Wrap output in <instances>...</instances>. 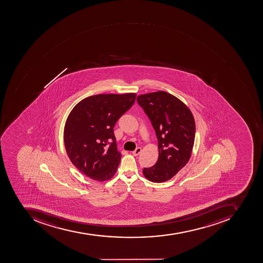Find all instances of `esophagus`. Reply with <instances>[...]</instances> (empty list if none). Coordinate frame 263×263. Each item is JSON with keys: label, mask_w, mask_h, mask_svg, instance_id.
<instances>
[{"label": "esophagus", "mask_w": 263, "mask_h": 263, "mask_svg": "<svg viewBox=\"0 0 263 263\" xmlns=\"http://www.w3.org/2000/svg\"><path fill=\"white\" fill-rule=\"evenodd\" d=\"M141 148H140V147H138L135 151H133L132 154L134 156H138V155H139V154H141Z\"/></svg>", "instance_id": "34e87169"}]
</instances>
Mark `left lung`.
Masks as SVG:
<instances>
[{"label":"left lung","instance_id":"8db88e82","mask_svg":"<svg viewBox=\"0 0 263 263\" xmlns=\"http://www.w3.org/2000/svg\"><path fill=\"white\" fill-rule=\"evenodd\" d=\"M151 120L158 141V159L144 168L148 181H168L186 165L192 154L195 122L191 109L181 100L165 92H148L137 98Z\"/></svg>","mask_w":263,"mask_h":263}]
</instances>
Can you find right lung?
Segmentation results:
<instances>
[{"mask_svg":"<svg viewBox=\"0 0 263 263\" xmlns=\"http://www.w3.org/2000/svg\"><path fill=\"white\" fill-rule=\"evenodd\" d=\"M137 95L102 93L84 98L69 112L64 129L65 151L78 171L95 181L114 177L121 161L114 127Z\"/></svg>","mask_w":263,"mask_h":263,"instance_id":"obj_1","label":"right lung"}]
</instances>
